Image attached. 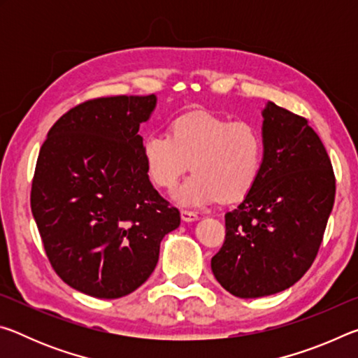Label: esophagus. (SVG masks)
Masks as SVG:
<instances>
[{
  "label": "esophagus",
  "instance_id": "34e87169",
  "mask_svg": "<svg viewBox=\"0 0 358 358\" xmlns=\"http://www.w3.org/2000/svg\"><path fill=\"white\" fill-rule=\"evenodd\" d=\"M180 215H181V221H185V222H194V221H197V220H199L197 213H194V211L181 210V211H180Z\"/></svg>",
  "mask_w": 358,
  "mask_h": 358
}]
</instances>
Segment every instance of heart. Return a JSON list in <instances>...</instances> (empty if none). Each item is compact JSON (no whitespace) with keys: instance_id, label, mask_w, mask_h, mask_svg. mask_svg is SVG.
<instances>
[{"instance_id":"heart-1","label":"heart","mask_w":358,"mask_h":358,"mask_svg":"<svg viewBox=\"0 0 358 358\" xmlns=\"http://www.w3.org/2000/svg\"><path fill=\"white\" fill-rule=\"evenodd\" d=\"M264 136L250 121H232L208 112L187 113L172 121L169 136L148 134L142 159L148 178L172 191L189 171L192 177L175 194L183 207H203L222 199H243L260 177Z\"/></svg>"}]
</instances>
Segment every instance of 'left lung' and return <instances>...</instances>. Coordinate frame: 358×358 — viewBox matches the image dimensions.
<instances>
[{"label": "left lung", "mask_w": 358, "mask_h": 358, "mask_svg": "<svg viewBox=\"0 0 358 358\" xmlns=\"http://www.w3.org/2000/svg\"><path fill=\"white\" fill-rule=\"evenodd\" d=\"M262 117V172L226 213V241L211 259L217 282L240 299L278 294L306 273L335 202L330 157L308 121L270 101Z\"/></svg>", "instance_id": "1"}]
</instances>
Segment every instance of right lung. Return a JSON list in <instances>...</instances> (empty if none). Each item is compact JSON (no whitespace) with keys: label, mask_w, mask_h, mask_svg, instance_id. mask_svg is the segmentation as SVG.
<instances>
[{"label":"right lung","mask_w":358,"mask_h":358,"mask_svg":"<svg viewBox=\"0 0 358 358\" xmlns=\"http://www.w3.org/2000/svg\"><path fill=\"white\" fill-rule=\"evenodd\" d=\"M157 98L113 96L71 108L48 131L31 186L47 257L78 292L120 299L148 280L164 235L180 226L150 183L141 124Z\"/></svg>","instance_id":"1"}]
</instances>
